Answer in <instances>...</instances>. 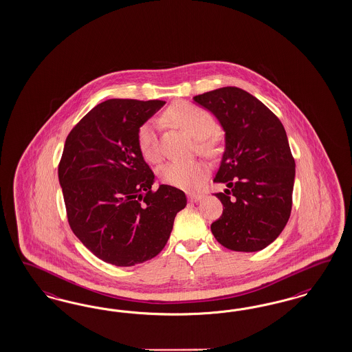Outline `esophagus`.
<instances>
[{
    "label": "esophagus",
    "instance_id": "obj_1",
    "mask_svg": "<svg viewBox=\"0 0 352 352\" xmlns=\"http://www.w3.org/2000/svg\"><path fill=\"white\" fill-rule=\"evenodd\" d=\"M203 199V195L201 193H188V200L192 203H197Z\"/></svg>",
    "mask_w": 352,
    "mask_h": 352
}]
</instances>
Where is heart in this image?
Returning a JSON list of instances; mask_svg holds the SVG:
<instances>
[{
  "instance_id": "1",
  "label": "heart",
  "mask_w": 352,
  "mask_h": 352,
  "mask_svg": "<svg viewBox=\"0 0 352 352\" xmlns=\"http://www.w3.org/2000/svg\"><path fill=\"white\" fill-rule=\"evenodd\" d=\"M164 121H170L178 128L197 139L199 149L210 155L215 149L217 121L213 115L201 107L187 102H179L169 107L164 115ZM137 146L144 160L157 162L161 157L160 139L155 124L146 122L137 131ZM208 175V166L201 161H170L160 168V177L171 186L195 190Z\"/></svg>"
}]
</instances>
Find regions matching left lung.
Listing matches in <instances>:
<instances>
[{
    "label": "left lung",
    "instance_id": "left-lung-1",
    "mask_svg": "<svg viewBox=\"0 0 352 352\" xmlns=\"http://www.w3.org/2000/svg\"><path fill=\"white\" fill-rule=\"evenodd\" d=\"M226 131V151L214 182L223 213L212 223L214 237L234 252H258L276 240L292 212L296 162L285 129L256 96L234 86L196 96Z\"/></svg>",
    "mask_w": 352,
    "mask_h": 352
}]
</instances>
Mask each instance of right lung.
Masks as SVG:
<instances>
[{
  "label": "right lung",
  "instance_id": "1",
  "mask_svg": "<svg viewBox=\"0 0 352 352\" xmlns=\"http://www.w3.org/2000/svg\"><path fill=\"white\" fill-rule=\"evenodd\" d=\"M164 100L109 99L94 107L68 134L58 177L67 219L78 240L115 266L143 263L168 243L187 199L161 184L137 146V131Z\"/></svg>",
  "mask_w": 352,
  "mask_h": 352
}]
</instances>
